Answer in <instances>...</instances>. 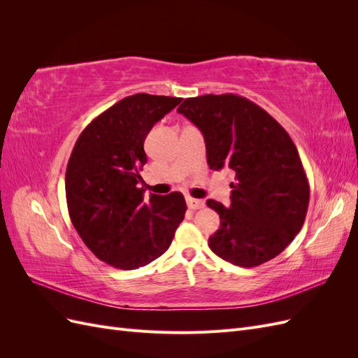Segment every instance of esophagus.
<instances>
[{
    "label": "esophagus",
    "instance_id": "obj_1",
    "mask_svg": "<svg viewBox=\"0 0 358 358\" xmlns=\"http://www.w3.org/2000/svg\"><path fill=\"white\" fill-rule=\"evenodd\" d=\"M187 204H188V208L192 209V210L204 208V201L203 200H197V199H192V197H187Z\"/></svg>",
    "mask_w": 358,
    "mask_h": 358
}]
</instances>
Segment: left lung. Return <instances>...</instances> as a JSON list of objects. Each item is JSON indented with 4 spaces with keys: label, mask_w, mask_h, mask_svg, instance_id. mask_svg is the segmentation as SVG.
<instances>
[{
    "label": "left lung",
    "mask_w": 358,
    "mask_h": 358,
    "mask_svg": "<svg viewBox=\"0 0 358 358\" xmlns=\"http://www.w3.org/2000/svg\"><path fill=\"white\" fill-rule=\"evenodd\" d=\"M204 136L212 170H230V208L218 212L209 248L225 262L257 267L279 255L305 222L309 182L289 134L258 104L236 94H206L178 107Z\"/></svg>",
    "instance_id": "left-lung-1"
}]
</instances>
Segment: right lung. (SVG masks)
Instances as JSON below:
<instances>
[{
  "label": "right lung",
  "mask_w": 358,
  "mask_h": 358,
  "mask_svg": "<svg viewBox=\"0 0 358 358\" xmlns=\"http://www.w3.org/2000/svg\"><path fill=\"white\" fill-rule=\"evenodd\" d=\"M182 101L134 94L92 119L76 142L66 171L70 220L106 264L133 270L164 254L187 212L180 192L145 200L140 170L145 138Z\"/></svg>",
  "instance_id": "add662e5"
}]
</instances>
